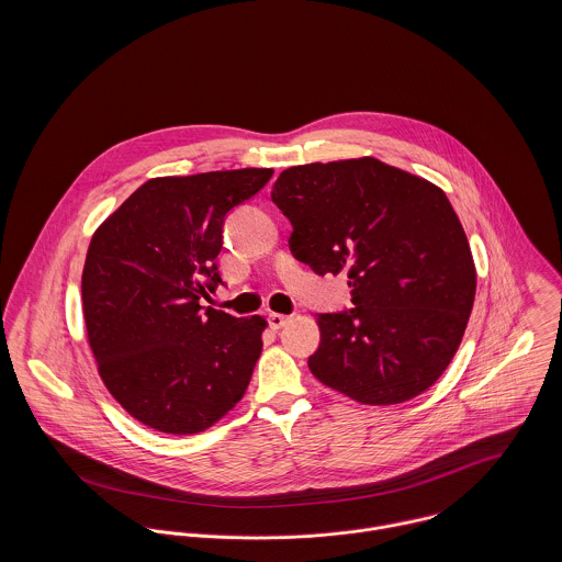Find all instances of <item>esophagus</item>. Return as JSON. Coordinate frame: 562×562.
Returning a JSON list of instances; mask_svg holds the SVG:
<instances>
[{
    "instance_id": "obj_1",
    "label": "esophagus",
    "mask_w": 562,
    "mask_h": 562,
    "mask_svg": "<svg viewBox=\"0 0 562 562\" xmlns=\"http://www.w3.org/2000/svg\"><path fill=\"white\" fill-rule=\"evenodd\" d=\"M290 322V316H283V314H268V324L272 326V328H281V326H285Z\"/></svg>"
}]
</instances>
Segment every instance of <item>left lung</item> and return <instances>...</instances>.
<instances>
[{"label":"left lung","mask_w":562,"mask_h":562,"mask_svg":"<svg viewBox=\"0 0 562 562\" xmlns=\"http://www.w3.org/2000/svg\"><path fill=\"white\" fill-rule=\"evenodd\" d=\"M272 201L290 250L348 274L352 310L318 316L312 374L363 404L426 392L452 361L476 296L470 241L441 188L376 158L283 170Z\"/></svg>","instance_id":"8db88e82"}]
</instances>
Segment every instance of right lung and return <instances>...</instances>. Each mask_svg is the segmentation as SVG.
<instances>
[{"mask_svg":"<svg viewBox=\"0 0 562 562\" xmlns=\"http://www.w3.org/2000/svg\"><path fill=\"white\" fill-rule=\"evenodd\" d=\"M272 168L158 177L92 236L81 305L108 392L138 422L194 435L236 406L261 355V316L234 318L199 301L223 279L227 214Z\"/></svg>","mask_w":562,"mask_h":562,"instance_id":"add662e5","label":"right lung"}]
</instances>
